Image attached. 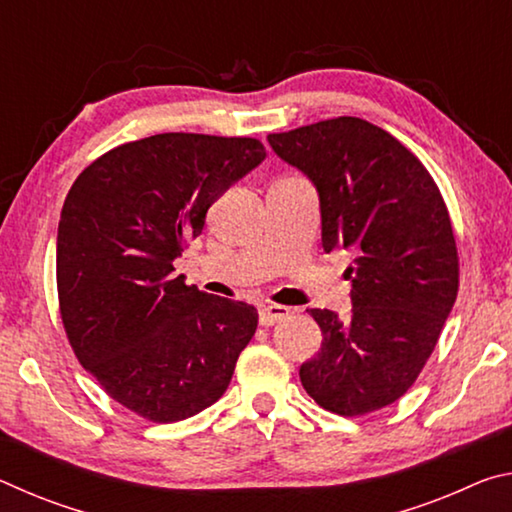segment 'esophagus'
Wrapping results in <instances>:
<instances>
[{"mask_svg": "<svg viewBox=\"0 0 512 512\" xmlns=\"http://www.w3.org/2000/svg\"><path fill=\"white\" fill-rule=\"evenodd\" d=\"M291 314L289 307H282V305H264L259 309V325L264 327H271L275 323H280L282 318H287Z\"/></svg>", "mask_w": 512, "mask_h": 512, "instance_id": "1", "label": "esophagus"}]
</instances>
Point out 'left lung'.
I'll list each match as a JSON object with an SVG mask.
<instances>
[{
  "mask_svg": "<svg viewBox=\"0 0 512 512\" xmlns=\"http://www.w3.org/2000/svg\"><path fill=\"white\" fill-rule=\"evenodd\" d=\"M268 144L316 185L323 250L352 248V314L309 309L323 332L300 381L345 418L409 391L436 348L458 293L447 205L424 164L384 128L336 117L271 133Z\"/></svg>",
  "mask_w": 512,
  "mask_h": 512,
  "instance_id": "1",
  "label": "left lung"
}]
</instances>
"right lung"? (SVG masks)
Here are the masks:
<instances>
[{
    "mask_svg": "<svg viewBox=\"0 0 512 512\" xmlns=\"http://www.w3.org/2000/svg\"><path fill=\"white\" fill-rule=\"evenodd\" d=\"M266 158L255 137L162 133L85 167L58 223L56 284L69 345L112 400L178 422L228 388L257 309L173 275L225 189Z\"/></svg>",
    "mask_w": 512,
    "mask_h": 512,
    "instance_id": "1",
    "label": "right lung"
}]
</instances>
